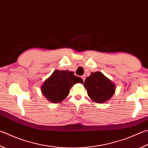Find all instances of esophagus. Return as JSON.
<instances>
[{
	"label": "esophagus",
	"instance_id": "esophagus-1",
	"mask_svg": "<svg viewBox=\"0 0 148 148\" xmlns=\"http://www.w3.org/2000/svg\"><path fill=\"white\" fill-rule=\"evenodd\" d=\"M82 78L83 79V81L84 82L85 79V75H83V76H82Z\"/></svg>",
	"mask_w": 148,
	"mask_h": 148
}]
</instances>
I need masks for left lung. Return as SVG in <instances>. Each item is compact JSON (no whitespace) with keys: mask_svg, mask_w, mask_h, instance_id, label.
<instances>
[{"mask_svg":"<svg viewBox=\"0 0 148 148\" xmlns=\"http://www.w3.org/2000/svg\"><path fill=\"white\" fill-rule=\"evenodd\" d=\"M90 98L95 102L103 103L111 98L115 92V85L100 72H92L84 82Z\"/></svg>","mask_w":148,"mask_h":148,"instance_id":"8db88e82","label":"left lung"}]
</instances>
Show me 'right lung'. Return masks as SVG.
<instances>
[{
  "label": "right lung",
  "instance_id": "1",
  "mask_svg": "<svg viewBox=\"0 0 148 148\" xmlns=\"http://www.w3.org/2000/svg\"><path fill=\"white\" fill-rule=\"evenodd\" d=\"M77 83H83V79L74 75L73 72L56 70L45 81L41 92L48 100L54 103H60L65 100L71 88Z\"/></svg>",
  "mask_w": 148,
  "mask_h": 148
}]
</instances>
